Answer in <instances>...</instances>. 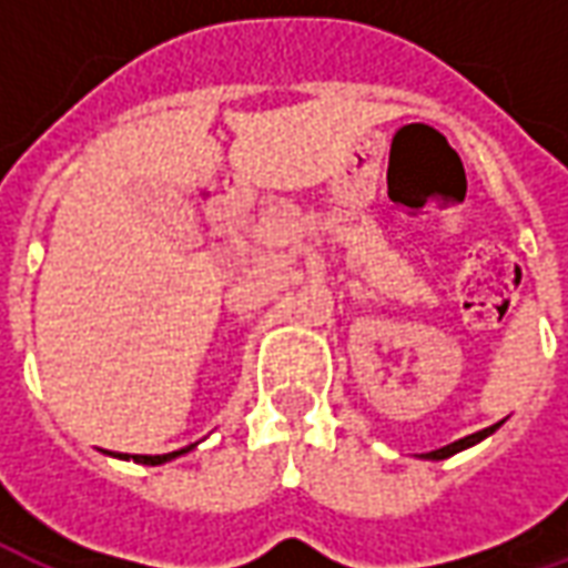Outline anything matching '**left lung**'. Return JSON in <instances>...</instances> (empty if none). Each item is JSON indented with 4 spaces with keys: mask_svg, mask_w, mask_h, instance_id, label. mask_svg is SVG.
<instances>
[{
    "mask_svg": "<svg viewBox=\"0 0 568 568\" xmlns=\"http://www.w3.org/2000/svg\"><path fill=\"white\" fill-rule=\"evenodd\" d=\"M496 428H499V423H496V426H489V428H480V432H475V435H465V438L453 440V444H447V447H440V450L426 453V459H447V456H453V453L465 450V447H471V444H477V440H484V438H487V435H493Z\"/></svg>",
    "mask_w": 568,
    "mask_h": 568,
    "instance_id": "left-lung-1",
    "label": "left lung"
}]
</instances>
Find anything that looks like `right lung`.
<instances>
[{
  "instance_id": "add662e5",
  "label": "right lung",
  "mask_w": 568,
  "mask_h": 568,
  "mask_svg": "<svg viewBox=\"0 0 568 568\" xmlns=\"http://www.w3.org/2000/svg\"><path fill=\"white\" fill-rule=\"evenodd\" d=\"M191 447H185V450H173V453H163V456H133V463H142V465H161V463H170V459H175V456H182V453H187ZM130 459V456H128Z\"/></svg>"
}]
</instances>
